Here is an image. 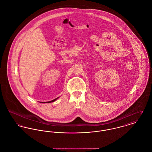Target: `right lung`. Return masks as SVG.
<instances>
[{"label": "right lung", "instance_id": "obj_1", "mask_svg": "<svg viewBox=\"0 0 152 152\" xmlns=\"http://www.w3.org/2000/svg\"><path fill=\"white\" fill-rule=\"evenodd\" d=\"M57 98H56V99H54V100H53V101H49V102H45V103H50V102H54V101H55ZM42 103H43V102H42Z\"/></svg>", "mask_w": 152, "mask_h": 152}]
</instances>
